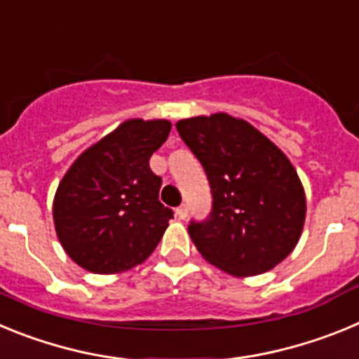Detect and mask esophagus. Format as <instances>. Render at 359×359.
<instances>
[{"label": "esophagus", "mask_w": 359, "mask_h": 359, "mask_svg": "<svg viewBox=\"0 0 359 359\" xmlns=\"http://www.w3.org/2000/svg\"><path fill=\"white\" fill-rule=\"evenodd\" d=\"M187 214H189V207H187V205H180V207L176 208V215L180 219H185Z\"/></svg>", "instance_id": "esophagus-1"}]
</instances>
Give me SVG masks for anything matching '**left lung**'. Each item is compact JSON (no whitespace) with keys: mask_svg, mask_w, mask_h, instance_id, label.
<instances>
[{"mask_svg":"<svg viewBox=\"0 0 359 359\" xmlns=\"http://www.w3.org/2000/svg\"><path fill=\"white\" fill-rule=\"evenodd\" d=\"M176 129L210 185V214L189 224L198 252L236 277L275 268L306 221V194L286 154L226 113L180 120Z\"/></svg>","mask_w":359,"mask_h":359,"instance_id":"8db88e82","label":"left lung"}]
</instances>
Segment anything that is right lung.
Masks as SVG:
<instances>
[{"label": "right lung", "instance_id": "add662e5", "mask_svg": "<svg viewBox=\"0 0 359 359\" xmlns=\"http://www.w3.org/2000/svg\"><path fill=\"white\" fill-rule=\"evenodd\" d=\"M170 133L167 120H128L75 160L53 199L65 252L93 273H118L154 252L174 212L160 203L149 167Z\"/></svg>", "mask_w": 359, "mask_h": 359}]
</instances>
